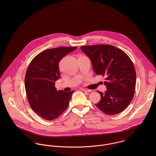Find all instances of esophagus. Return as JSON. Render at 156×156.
<instances>
[{"label":"esophagus","mask_w":156,"mask_h":156,"mask_svg":"<svg viewBox=\"0 0 156 156\" xmlns=\"http://www.w3.org/2000/svg\"><path fill=\"white\" fill-rule=\"evenodd\" d=\"M82 90H83V91H85V92H92V90H90V89H82Z\"/></svg>","instance_id":"34e87169"}]
</instances>
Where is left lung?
Listing matches in <instances>:
<instances>
[{"instance_id": "1", "label": "left lung", "mask_w": 156, "mask_h": 156, "mask_svg": "<svg viewBox=\"0 0 156 156\" xmlns=\"http://www.w3.org/2000/svg\"><path fill=\"white\" fill-rule=\"evenodd\" d=\"M81 50L90 59L94 71L106 77L107 90L95 105L103 113L113 115L124 111L133 98L136 70L129 56L112 45L81 46Z\"/></svg>"}]
</instances>
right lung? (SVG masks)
I'll list each match as a JSON object with an SVG mask.
<instances>
[{
  "mask_svg": "<svg viewBox=\"0 0 156 156\" xmlns=\"http://www.w3.org/2000/svg\"><path fill=\"white\" fill-rule=\"evenodd\" d=\"M76 47H60L40 53L30 62L24 87L32 109L42 118L51 121L67 109L74 90H57L55 82L59 78V63Z\"/></svg>",
  "mask_w": 156,
  "mask_h": 156,
  "instance_id": "obj_1",
  "label": "right lung"
}]
</instances>
